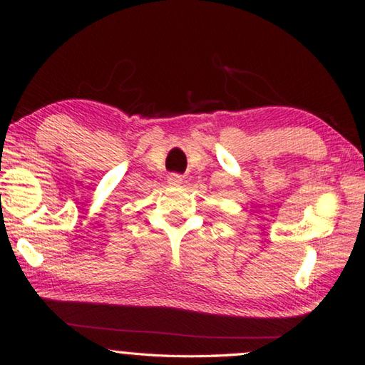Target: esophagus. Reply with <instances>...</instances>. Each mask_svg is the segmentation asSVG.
Returning <instances> with one entry per match:
<instances>
[{"label":"esophagus","instance_id":"esophagus-1","mask_svg":"<svg viewBox=\"0 0 365 365\" xmlns=\"http://www.w3.org/2000/svg\"><path fill=\"white\" fill-rule=\"evenodd\" d=\"M181 181H182V176L178 175V173H171V175H168V182L171 186H179Z\"/></svg>","mask_w":365,"mask_h":365}]
</instances>
